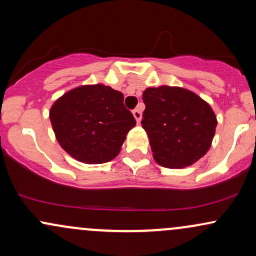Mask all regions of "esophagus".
Here are the masks:
<instances>
[{
  "mask_svg": "<svg viewBox=\"0 0 256 256\" xmlns=\"http://www.w3.org/2000/svg\"><path fill=\"white\" fill-rule=\"evenodd\" d=\"M132 114H134V119H136L137 124H140V119H142V112H140V108H136V110H132Z\"/></svg>",
  "mask_w": 256,
  "mask_h": 256,
  "instance_id": "34e87169",
  "label": "esophagus"
}]
</instances>
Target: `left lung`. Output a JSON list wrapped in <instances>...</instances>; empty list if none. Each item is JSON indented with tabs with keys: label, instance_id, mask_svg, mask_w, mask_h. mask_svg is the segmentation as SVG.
Returning a JSON list of instances; mask_svg holds the SVG:
<instances>
[{
	"label": "left lung",
	"instance_id": "left-lung-1",
	"mask_svg": "<svg viewBox=\"0 0 256 256\" xmlns=\"http://www.w3.org/2000/svg\"><path fill=\"white\" fill-rule=\"evenodd\" d=\"M142 126L158 165H192L210 148L218 122L210 106L192 91L162 85L143 92Z\"/></svg>",
	"mask_w": 256,
	"mask_h": 256
}]
</instances>
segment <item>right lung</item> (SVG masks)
I'll list each match as a JSON object with an SVG mask.
<instances>
[{"label": "right lung", "instance_id": "1", "mask_svg": "<svg viewBox=\"0 0 256 256\" xmlns=\"http://www.w3.org/2000/svg\"><path fill=\"white\" fill-rule=\"evenodd\" d=\"M49 118L58 144L76 160L104 164L119 154L136 120L124 95L104 84L67 91L52 106Z\"/></svg>", "mask_w": 256, "mask_h": 256}]
</instances>
